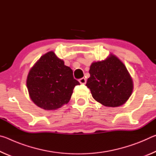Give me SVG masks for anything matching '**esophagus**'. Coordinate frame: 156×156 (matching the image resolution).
Instances as JSON below:
<instances>
[{
  "mask_svg": "<svg viewBox=\"0 0 156 156\" xmlns=\"http://www.w3.org/2000/svg\"><path fill=\"white\" fill-rule=\"evenodd\" d=\"M79 82H80V84H84L86 83L87 80H86V79L84 78H80V79H79Z\"/></svg>",
  "mask_w": 156,
  "mask_h": 156,
  "instance_id": "1",
  "label": "esophagus"
}]
</instances>
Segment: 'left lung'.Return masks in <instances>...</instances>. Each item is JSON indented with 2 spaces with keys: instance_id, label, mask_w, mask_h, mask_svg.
<instances>
[{
  "instance_id": "1",
  "label": "left lung",
  "mask_w": 156,
  "mask_h": 156,
  "mask_svg": "<svg viewBox=\"0 0 156 156\" xmlns=\"http://www.w3.org/2000/svg\"><path fill=\"white\" fill-rule=\"evenodd\" d=\"M86 86L94 98L104 106L115 107L123 105L133 90V81L125 65L111 55L105 60L93 62Z\"/></svg>"
}]
</instances>
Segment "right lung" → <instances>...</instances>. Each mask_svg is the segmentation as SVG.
<instances>
[{"label": "right lung", "instance_id": "1", "mask_svg": "<svg viewBox=\"0 0 156 156\" xmlns=\"http://www.w3.org/2000/svg\"><path fill=\"white\" fill-rule=\"evenodd\" d=\"M80 83L73 78V71L65 65L54 52L41 57L31 69L27 86L31 99L45 110L58 109L69 101L73 90Z\"/></svg>", "mask_w": 156, "mask_h": 156}]
</instances>
